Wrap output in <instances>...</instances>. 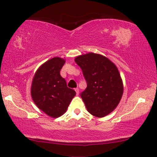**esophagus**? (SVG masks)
Masks as SVG:
<instances>
[{"instance_id":"1","label":"esophagus","mask_w":157,"mask_h":157,"mask_svg":"<svg viewBox=\"0 0 157 157\" xmlns=\"http://www.w3.org/2000/svg\"><path fill=\"white\" fill-rule=\"evenodd\" d=\"M75 91L76 92V94L78 95L79 94V89L78 88H75Z\"/></svg>"}]
</instances>
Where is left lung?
Here are the masks:
<instances>
[{"label": "left lung", "instance_id": "obj_1", "mask_svg": "<svg viewBox=\"0 0 157 157\" xmlns=\"http://www.w3.org/2000/svg\"><path fill=\"white\" fill-rule=\"evenodd\" d=\"M82 71L86 88L80 94L89 113L104 117L116 109L123 92L116 66L104 56L90 53L75 60Z\"/></svg>", "mask_w": 157, "mask_h": 157}]
</instances>
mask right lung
Returning a JSON list of instances; mask_svg holds the SVG:
<instances>
[{
	"instance_id": "right-lung-1",
	"label": "right lung",
	"mask_w": 157,
	"mask_h": 157,
	"mask_svg": "<svg viewBox=\"0 0 157 157\" xmlns=\"http://www.w3.org/2000/svg\"><path fill=\"white\" fill-rule=\"evenodd\" d=\"M64 63L65 60L58 57L48 60L37 70L32 80V99L39 109L53 118L62 116L76 94L60 76Z\"/></svg>"
}]
</instances>
